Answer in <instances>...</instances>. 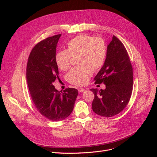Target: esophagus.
Instances as JSON below:
<instances>
[{
    "label": "esophagus",
    "instance_id": "obj_1",
    "mask_svg": "<svg viewBox=\"0 0 157 157\" xmlns=\"http://www.w3.org/2000/svg\"><path fill=\"white\" fill-rule=\"evenodd\" d=\"M78 90L79 92H82L85 91V89L83 88H78Z\"/></svg>",
    "mask_w": 157,
    "mask_h": 157
}]
</instances>
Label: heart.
Listing matches in <instances>:
<instances>
[{"instance_id": "1", "label": "heart", "mask_w": 157, "mask_h": 157, "mask_svg": "<svg viewBox=\"0 0 157 157\" xmlns=\"http://www.w3.org/2000/svg\"><path fill=\"white\" fill-rule=\"evenodd\" d=\"M107 54V44L103 38L82 35L69 40L66 50L59 51L56 62L61 71L71 67V58H76L77 67L71 69L67 75L68 81L77 86L86 84L92 75V71L102 67Z\"/></svg>"}]
</instances>
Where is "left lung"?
<instances>
[{"label":"left lung","mask_w":157,"mask_h":157,"mask_svg":"<svg viewBox=\"0 0 157 157\" xmlns=\"http://www.w3.org/2000/svg\"><path fill=\"white\" fill-rule=\"evenodd\" d=\"M94 80L95 84L103 83L106 88L90 89L94 94L93 111L111 117L124 110L132 92L133 69L126 49L115 36L107 46L105 63Z\"/></svg>","instance_id":"8db88e82"}]
</instances>
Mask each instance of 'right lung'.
I'll use <instances>...</instances> for the list:
<instances>
[{
  "label": "right lung",
  "mask_w": 157,
  "mask_h": 157,
  "mask_svg": "<svg viewBox=\"0 0 157 157\" xmlns=\"http://www.w3.org/2000/svg\"><path fill=\"white\" fill-rule=\"evenodd\" d=\"M61 35L46 38L36 44L27 65V82L32 100L41 115L52 121L67 118L78 96L77 89L68 88L59 92L53 85L59 78L56 53Z\"/></svg>",
  "instance_id": "add662e5"
}]
</instances>
